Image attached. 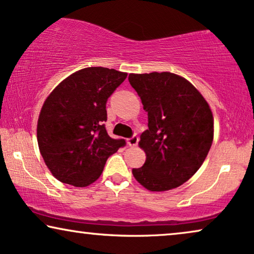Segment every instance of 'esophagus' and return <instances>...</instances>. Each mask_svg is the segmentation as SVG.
Returning <instances> with one entry per match:
<instances>
[{
	"instance_id": "obj_1",
	"label": "esophagus",
	"mask_w": 254,
	"mask_h": 254,
	"mask_svg": "<svg viewBox=\"0 0 254 254\" xmlns=\"http://www.w3.org/2000/svg\"><path fill=\"white\" fill-rule=\"evenodd\" d=\"M137 142H139V137H137L136 135H134V136H131L130 139L127 140V143L129 147H136Z\"/></svg>"
}]
</instances>
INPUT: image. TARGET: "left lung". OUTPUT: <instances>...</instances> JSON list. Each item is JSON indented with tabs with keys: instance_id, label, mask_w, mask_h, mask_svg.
Masks as SVG:
<instances>
[{
	"instance_id": "left-lung-1",
	"label": "left lung",
	"mask_w": 254,
	"mask_h": 254,
	"mask_svg": "<svg viewBox=\"0 0 254 254\" xmlns=\"http://www.w3.org/2000/svg\"><path fill=\"white\" fill-rule=\"evenodd\" d=\"M129 83L148 112L139 146L146 162L131 170L149 191H167L195 175L213 141V115L200 92L171 72L130 73Z\"/></svg>"
}]
</instances>
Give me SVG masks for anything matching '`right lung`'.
<instances>
[{"label": "right lung", "mask_w": 254, "mask_h": 254, "mask_svg": "<svg viewBox=\"0 0 254 254\" xmlns=\"http://www.w3.org/2000/svg\"><path fill=\"white\" fill-rule=\"evenodd\" d=\"M127 78L107 67L81 68L59 83L39 112L37 141L45 164L58 181L84 188L95 182L125 140L112 139L104 121L106 103Z\"/></svg>", "instance_id": "1"}]
</instances>
